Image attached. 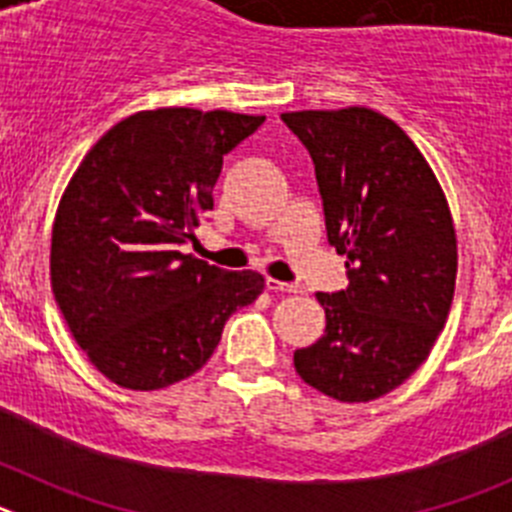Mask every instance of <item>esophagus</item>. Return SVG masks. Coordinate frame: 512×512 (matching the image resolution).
Returning <instances> with one entry per match:
<instances>
[{"label":"esophagus","instance_id":"obj_1","mask_svg":"<svg viewBox=\"0 0 512 512\" xmlns=\"http://www.w3.org/2000/svg\"><path fill=\"white\" fill-rule=\"evenodd\" d=\"M266 289L269 292H282V295H302L300 284H289V282H279V279H266Z\"/></svg>","mask_w":512,"mask_h":512}]
</instances>
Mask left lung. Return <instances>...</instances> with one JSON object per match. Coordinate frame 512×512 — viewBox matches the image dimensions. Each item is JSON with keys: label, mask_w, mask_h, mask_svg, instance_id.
Here are the masks:
<instances>
[{"label": "left lung", "mask_w": 512, "mask_h": 512, "mask_svg": "<svg viewBox=\"0 0 512 512\" xmlns=\"http://www.w3.org/2000/svg\"><path fill=\"white\" fill-rule=\"evenodd\" d=\"M310 151L330 246L348 287L318 292L325 333L295 351L310 387L369 402L428 359L456 287V230L436 174L405 130L369 107L284 112Z\"/></svg>", "instance_id": "obj_1"}]
</instances>
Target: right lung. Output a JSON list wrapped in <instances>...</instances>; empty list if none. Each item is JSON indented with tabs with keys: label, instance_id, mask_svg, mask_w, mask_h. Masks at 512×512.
I'll list each match as a JSON object with an SVG mask.
<instances>
[{
	"label": "right lung",
	"instance_id": "obj_1",
	"mask_svg": "<svg viewBox=\"0 0 512 512\" xmlns=\"http://www.w3.org/2000/svg\"><path fill=\"white\" fill-rule=\"evenodd\" d=\"M264 120L194 107L135 112L71 176L53 220L51 287L74 341L110 382L151 392L192 377L225 320L264 292L259 271L184 253L212 210L223 156Z\"/></svg>",
	"mask_w": 512,
	"mask_h": 512
}]
</instances>
